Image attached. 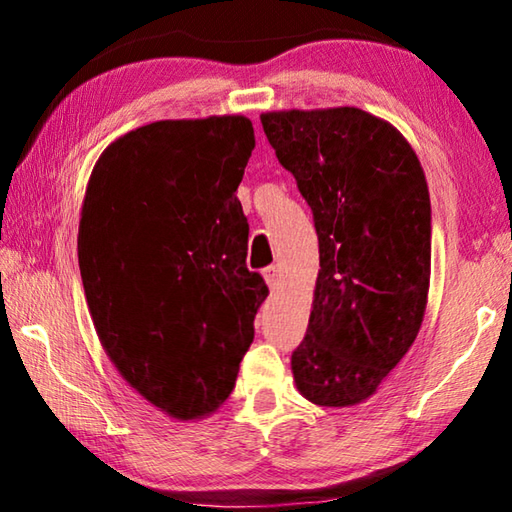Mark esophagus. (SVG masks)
I'll return each mask as SVG.
<instances>
[{
  "instance_id": "obj_1",
  "label": "esophagus",
  "mask_w": 512,
  "mask_h": 512,
  "mask_svg": "<svg viewBox=\"0 0 512 512\" xmlns=\"http://www.w3.org/2000/svg\"><path fill=\"white\" fill-rule=\"evenodd\" d=\"M264 280H266V284H268V289L275 291L277 287H280V280H282L280 268H277V266H266V268H264Z\"/></svg>"
}]
</instances>
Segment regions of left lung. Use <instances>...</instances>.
I'll use <instances>...</instances> for the list:
<instances>
[{"label": "left lung", "instance_id": "8db88e82", "mask_svg": "<svg viewBox=\"0 0 512 512\" xmlns=\"http://www.w3.org/2000/svg\"><path fill=\"white\" fill-rule=\"evenodd\" d=\"M277 160L314 214L320 271L298 391L352 406L377 391L420 332L431 275V201L418 155L359 108L266 112Z\"/></svg>", "mask_w": 512, "mask_h": 512}]
</instances>
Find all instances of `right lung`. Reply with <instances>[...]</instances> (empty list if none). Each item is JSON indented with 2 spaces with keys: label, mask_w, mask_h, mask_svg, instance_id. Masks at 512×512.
Masks as SVG:
<instances>
[{
  "label": "right lung",
  "mask_w": 512,
  "mask_h": 512,
  "mask_svg": "<svg viewBox=\"0 0 512 512\" xmlns=\"http://www.w3.org/2000/svg\"><path fill=\"white\" fill-rule=\"evenodd\" d=\"M246 117L153 121L94 164L79 228L85 298L103 350L171 418L212 413L235 388L268 296L248 271L237 187Z\"/></svg>",
  "instance_id": "1"
}]
</instances>
